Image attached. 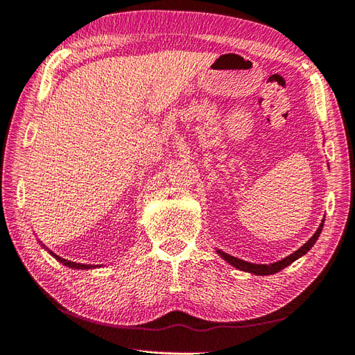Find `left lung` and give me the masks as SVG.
<instances>
[{
    "mask_svg": "<svg viewBox=\"0 0 355 355\" xmlns=\"http://www.w3.org/2000/svg\"><path fill=\"white\" fill-rule=\"evenodd\" d=\"M322 225H324V220H322V223L320 225V227L317 229L315 234H313V236L306 242L305 245L300 247L297 251L293 252V254H290L288 257L282 259V260H279V261H275V263H270V265H256V263H248V261H245V260H241V259H236V257H234V256H229L227 252L220 251V250H218L217 252H218V254H220L223 259H225L227 263H230L232 266H235V268H238V269H241V270L251 272V273H254V275H272V273L279 272L281 269L287 268L288 265H291L293 261L297 260V259L302 257L303 254H306V252L312 248V245L317 242V239H318V236H320V234H321V230H322Z\"/></svg>",
    "mask_w": 355,
    "mask_h": 355,
    "instance_id": "1",
    "label": "left lung"
}]
</instances>
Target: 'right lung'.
<instances>
[{
  "label": "right lung",
  "instance_id": "add662e5",
  "mask_svg": "<svg viewBox=\"0 0 355 355\" xmlns=\"http://www.w3.org/2000/svg\"><path fill=\"white\" fill-rule=\"evenodd\" d=\"M52 256H53L56 260H59L60 263H62V265L68 266V268H74V269H90V268H95V266H90V265H83V263H76V261L65 260V259H62V257H59V256L53 254V252H52Z\"/></svg>",
  "mask_w": 355,
  "mask_h": 355
}]
</instances>
